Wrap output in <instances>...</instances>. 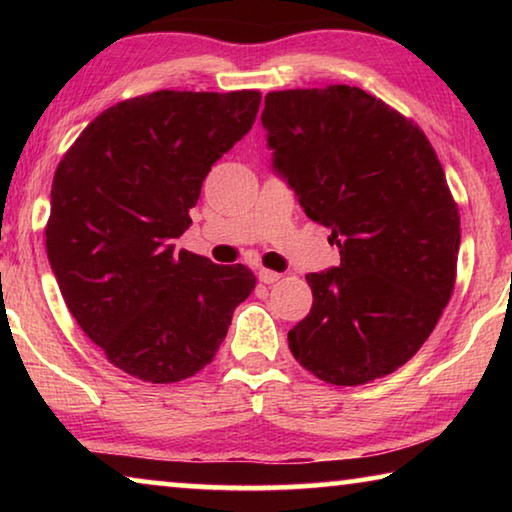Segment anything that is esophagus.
<instances>
[{
    "instance_id": "34e87169",
    "label": "esophagus",
    "mask_w": 512,
    "mask_h": 512,
    "mask_svg": "<svg viewBox=\"0 0 512 512\" xmlns=\"http://www.w3.org/2000/svg\"><path fill=\"white\" fill-rule=\"evenodd\" d=\"M280 273H275V271H268V268H262V271H259V282H264V284H273V282H277L280 280Z\"/></svg>"
}]
</instances>
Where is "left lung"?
Here are the masks:
<instances>
[{"label":"left lung","instance_id":"left-lung-1","mask_svg":"<svg viewBox=\"0 0 512 512\" xmlns=\"http://www.w3.org/2000/svg\"><path fill=\"white\" fill-rule=\"evenodd\" d=\"M262 124L275 169L341 253V266L307 275L314 305L289 332L293 357L334 386L391 375L456 282L461 219L436 151L413 119L352 85L268 92Z\"/></svg>","mask_w":512,"mask_h":512}]
</instances>
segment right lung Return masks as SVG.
I'll list each match as a JSON object with an SVG mask.
<instances>
[{"mask_svg": "<svg viewBox=\"0 0 512 512\" xmlns=\"http://www.w3.org/2000/svg\"><path fill=\"white\" fill-rule=\"evenodd\" d=\"M262 94L160 90L92 119L58 162L47 257L76 323L119 370L173 384L203 370L255 289L244 264L173 248L212 164Z\"/></svg>", "mask_w": 512, "mask_h": 512, "instance_id": "1", "label": "right lung"}]
</instances>
